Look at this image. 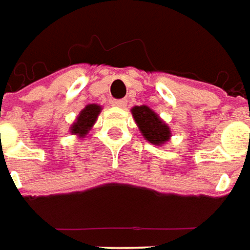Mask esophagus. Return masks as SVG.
<instances>
[{
    "mask_svg": "<svg viewBox=\"0 0 250 250\" xmlns=\"http://www.w3.org/2000/svg\"><path fill=\"white\" fill-rule=\"evenodd\" d=\"M113 105L117 106V107H126V105H128V101L126 100H114L113 102H111Z\"/></svg>",
    "mask_w": 250,
    "mask_h": 250,
    "instance_id": "1",
    "label": "esophagus"
}]
</instances>
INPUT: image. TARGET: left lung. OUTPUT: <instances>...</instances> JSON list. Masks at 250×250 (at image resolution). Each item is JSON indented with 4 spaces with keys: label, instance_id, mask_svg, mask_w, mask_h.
I'll return each mask as SVG.
<instances>
[{
    "label": "left lung",
    "instance_id": "8db88e82",
    "mask_svg": "<svg viewBox=\"0 0 250 250\" xmlns=\"http://www.w3.org/2000/svg\"><path fill=\"white\" fill-rule=\"evenodd\" d=\"M130 111L133 114L134 121L137 124L140 132L150 144L162 145L169 140L171 137L169 126L148 106H134Z\"/></svg>",
    "mask_w": 250,
    "mask_h": 250
}]
</instances>
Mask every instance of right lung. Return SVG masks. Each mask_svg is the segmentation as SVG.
Here are the masks:
<instances>
[{"label": "right lung", "instance_id": "obj_1", "mask_svg": "<svg viewBox=\"0 0 250 250\" xmlns=\"http://www.w3.org/2000/svg\"><path fill=\"white\" fill-rule=\"evenodd\" d=\"M101 110H102V107L100 105H95V104H90V105L86 106L79 113L75 122L71 125L70 132L72 134H78L79 137H84L88 133V130L93 128V125L100 116Z\"/></svg>", "mask_w": 250, "mask_h": 250}]
</instances>
